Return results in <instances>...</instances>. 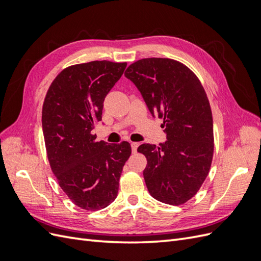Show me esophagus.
<instances>
[{
  "mask_svg": "<svg viewBox=\"0 0 261 261\" xmlns=\"http://www.w3.org/2000/svg\"><path fill=\"white\" fill-rule=\"evenodd\" d=\"M130 146H132V151H133V153H135V152L137 151V148H138L139 144H138V143H132Z\"/></svg>",
  "mask_w": 261,
  "mask_h": 261,
  "instance_id": "esophagus-1",
  "label": "esophagus"
}]
</instances>
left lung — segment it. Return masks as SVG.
Wrapping results in <instances>:
<instances>
[{
  "mask_svg": "<svg viewBox=\"0 0 261 261\" xmlns=\"http://www.w3.org/2000/svg\"><path fill=\"white\" fill-rule=\"evenodd\" d=\"M150 113L162 118L167 141L144 144V178L154 199L178 206L199 191L213 155L212 113L201 83L181 63L161 58L139 60L125 72Z\"/></svg>",
  "mask_w": 261,
  "mask_h": 261,
  "instance_id": "left-lung-1",
  "label": "left lung"
}]
</instances>
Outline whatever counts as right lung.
<instances>
[{
  "instance_id": "right-lung-1",
  "label": "right lung",
  "mask_w": 261,
  "mask_h": 261,
  "mask_svg": "<svg viewBox=\"0 0 261 261\" xmlns=\"http://www.w3.org/2000/svg\"><path fill=\"white\" fill-rule=\"evenodd\" d=\"M126 63L92 61L72 65L55 77L42 107V129L52 172L68 198L85 210L113 202L129 143L96 141L94 124L103 101L120 80Z\"/></svg>"
}]
</instances>
